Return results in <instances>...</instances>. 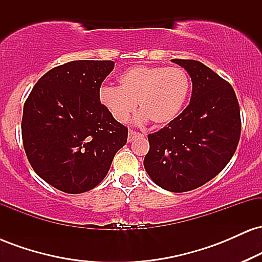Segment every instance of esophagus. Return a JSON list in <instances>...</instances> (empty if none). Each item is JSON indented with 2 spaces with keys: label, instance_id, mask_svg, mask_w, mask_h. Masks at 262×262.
I'll list each match as a JSON object with an SVG mask.
<instances>
[{
  "label": "esophagus",
  "instance_id": "1",
  "mask_svg": "<svg viewBox=\"0 0 262 262\" xmlns=\"http://www.w3.org/2000/svg\"><path fill=\"white\" fill-rule=\"evenodd\" d=\"M138 137H143V134L138 133V132H135V130H129V133H128V141H133L135 138H138Z\"/></svg>",
  "mask_w": 262,
  "mask_h": 262
}]
</instances>
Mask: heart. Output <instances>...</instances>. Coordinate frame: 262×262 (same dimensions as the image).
<instances>
[{
	"instance_id": "1",
	"label": "heart",
	"mask_w": 262,
	"mask_h": 262,
	"mask_svg": "<svg viewBox=\"0 0 262 262\" xmlns=\"http://www.w3.org/2000/svg\"><path fill=\"white\" fill-rule=\"evenodd\" d=\"M119 87L103 86L100 101L111 116L125 123L139 108L156 125L172 122L181 113L189 92V79L181 68L138 65L118 79Z\"/></svg>"
}]
</instances>
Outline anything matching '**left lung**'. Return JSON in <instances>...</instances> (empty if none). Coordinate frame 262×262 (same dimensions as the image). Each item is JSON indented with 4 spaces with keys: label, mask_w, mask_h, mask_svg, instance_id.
Instances as JSON below:
<instances>
[{
    "label": "left lung",
    "mask_w": 262,
    "mask_h": 262,
    "mask_svg": "<svg viewBox=\"0 0 262 262\" xmlns=\"http://www.w3.org/2000/svg\"><path fill=\"white\" fill-rule=\"evenodd\" d=\"M172 62L191 77V101L166 127L148 135L144 167L161 188L186 192L227 166L239 143L242 121L235 92L227 81L196 60Z\"/></svg>",
    "instance_id": "obj_1"
}]
</instances>
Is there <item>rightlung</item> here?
<instances>
[{
	"label": "right lung",
	"mask_w": 262,
	"mask_h": 262,
	"mask_svg": "<svg viewBox=\"0 0 262 262\" xmlns=\"http://www.w3.org/2000/svg\"><path fill=\"white\" fill-rule=\"evenodd\" d=\"M114 62L75 60L43 75L23 107L22 139L39 177L77 194L106 177L128 129L100 101V87Z\"/></svg>",
	"instance_id": "obj_1"
}]
</instances>
